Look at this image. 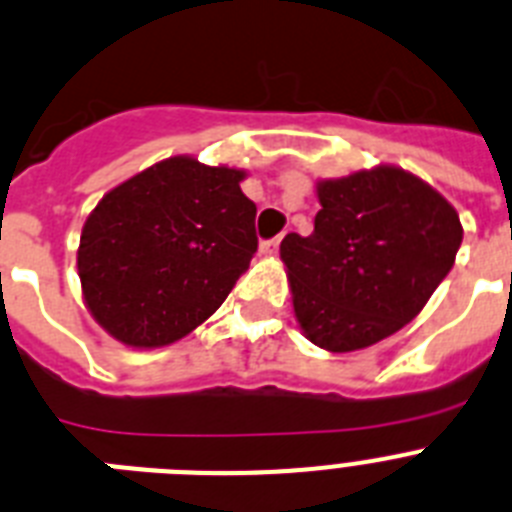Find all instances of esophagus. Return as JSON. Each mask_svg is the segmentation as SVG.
Returning a JSON list of instances; mask_svg holds the SVG:
<instances>
[{
    "instance_id": "34e87169",
    "label": "esophagus",
    "mask_w": 512,
    "mask_h": 512,
    "mask_svg": "<svg viewBox=\"0 0 512 512\" xmlns=\"http://www.w3.org/2000/svg\"><path fill=\"white\" fill-rule=\"evenodd\" d=\"M279 243H282V235H277V238L264 240V243H261V246H259V251L264 253V256H274V253L279 251Z\"/></svg>"
}]
</instances>
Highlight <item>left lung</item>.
<instances>
[{"label":"left lung","instance_id":"8db88e82","mask_svg":"<svg viewBox=\"0 0 512 512\" xmlns=\"http://www.w3.org/2000/svg\"><path fill=\"white\" fill-rule=\"evenodd\" d=\"M316 227L285 235L292 305L310 342L355 352L396 334L448 277L464 240L458 212L393 165L318 183Z\"/></svg>","mask_w":512,"mask_h":512}]
</instances>
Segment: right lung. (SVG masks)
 Returning a JSON list of instances; mask_svg holds the SVG:
<instances>
[{
	"mask_svg": "<svg viewBox=\"0 0 512 512\" xmlns=\"http://www.w3.org/2000/svg\"><path fill=\"white\" fill-rule=\"evenodd\" d=\"M243 176L178 155L100 199L82 227L77 272L113 339L165 347L220 308L259 248Z\"/></svg>",
	"mask_w": 512,
	"mask_h": 512,
	"instance_id": "add662e5",
	"label": "right lung"
}]
</instances>
